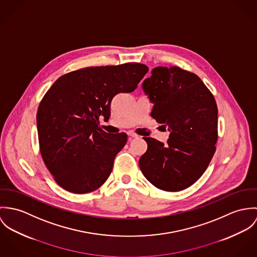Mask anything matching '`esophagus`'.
<instances>
[{"instance_id":"esophagus-1","label":"esophagus","mask_w":257,"mask_h":257,"mask_svg":"<svg viewBox=\"0 0 257 257\" xmlns=\"http://www.w3.org/2000/svg\"><path fill=\"white\" fill-rule=\"evenodd\" d=\"M128 134V136L129 137H131V138H138V135L136 134V133H134V132H132V131H130V132H128L127 133Z\"/></svg>"}]
</instances>
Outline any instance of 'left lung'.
I'll use <instances>...</instances> for the list:
<instances>
[{"label":"left lung","mask_w":257,"mask_h":257,"mask_svg":"<svg viewBox=\"0 0 257 257\" xmlns=\"http://www.w3.org/2000/svg\"><path fill=\"white\" fill-rule=\"evenodd\" d=\"M154 103L151 116L170 131L168 145L143 139L147 152L139 161L144 176L157 188L180 191L208 168L218 139V107L198 76L179 67H156L142 84Z\"/></svg>","instance_id":"obj_1"}]
</instances>
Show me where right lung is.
<instances>
[{
	"mask_svg": "<svg viewBox=\"0 0 257 257\" xmlns=\"http://www.w3.org/2000/svg\"><path fill=\"white\" fill-rule=\"evenodd\" d=\"M148 71L140 63L88 67L60 77L45 93L36 115L39 147L61 187L84 194L106 181L127 135L104 132L99 118L108 120L112 98L135 90Z\"/></svg>",
	"mask_w": 257,
	"mask_h": 257,
	"instance_id": "add662e5",
	"label": "right lung"
}]
</instances>
